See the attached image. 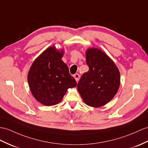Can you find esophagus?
<instances>
[{
    "label": "esophagus",
    "instance_id": "obj_1",
    "mask_svg": "<svg viewBox=\"0 0 148 148\" xmlns=\"http://www.w3.org/2000/svg\"><path fill=\"white\" fill-rule=\"evenodd\" d=\"M73 77L75 78V80H76L77 82H78L79 80V78H80V75H79V74H78V73L75 74Z\"/></svg>",
    "mask_w": 148,
    "mask_h": 148
}]
</instances>
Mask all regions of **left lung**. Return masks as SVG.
I'll return each instance as SVG.
<instances>
[{
	"instance_id": "obj_1",
	"label": "left lung",
	"mask_w": 148,
	"mask_h": 148,
	"mask_svg": "<svg viewBox=\"0 0 148 148\" xmlns=\"http://www.w3.org/2000/svg\"><path fill=\"white\" fill-rule=\"evenodd\" d=\"M89 70L84 73L77 88L84 102L92 107L106 105L113 99L120 85V73L116 64L100 49L86 51Z\"/></svg>"
}]
</instances>
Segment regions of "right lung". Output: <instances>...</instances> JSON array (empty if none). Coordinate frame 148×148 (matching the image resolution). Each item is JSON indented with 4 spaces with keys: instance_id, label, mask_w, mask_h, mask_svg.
<instances>
[{
    "instance_id": "add662e5",
    "label": "right lung",
    "mask_w": 148,
    "mask_h": 148,
    "mask_svg": "<svg viewBox=\"0 0 148 148\" xmlns=\"http://www.w3.org/2000/svg\"><path fill=\"white\" fill-rule=\"evenodd\" d=\"M63 50L50 46L32 63L28 72L27 81L32 95L46 106L62 101L69 88L77 86L69 69L62 58Z\"/></svg>"
}]
</instances>
